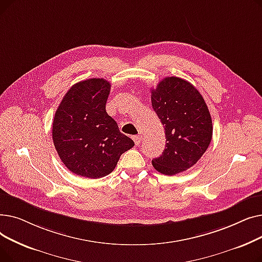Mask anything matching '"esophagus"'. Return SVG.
<instances>
[{
	"label": "esophagus",
	"instance_id": "1",
	"mask_svg": "<svg viewBox=\"0 0 262 262\" xmlns=\"http://www.w3.org/2000/svg\"><path fill=\"white\" fill-rule=\"evenodd\" d=\"M133 139H134L136 145H139L141 143V141H142V136H135Z\"/></svg>",
	"mask_w": 262,
	"mask_h": 262
}]
</instances>
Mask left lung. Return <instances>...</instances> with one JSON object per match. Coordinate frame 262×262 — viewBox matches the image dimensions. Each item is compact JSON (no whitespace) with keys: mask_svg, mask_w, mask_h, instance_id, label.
I'll use <instances>...</instances> for the list:
<instances>
[{"mask_svg":"<svg viewBox=\"0 0 262 262\" xmlns=\"http://www.w3.org/2000/svg\"><path fill=\"white\" fill-rule=\"evenodd\" d=\"M152 106L166 132V148L153 167L164 175L186 171L200 160L212 138L211 116L202 94L189 81L166 77L152 89Z\"/></svg>","mask_w":262,"mask_h":262,"instance_id":"left-lung-1","label":"left lung"}]
</instances>
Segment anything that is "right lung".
Instances as JSON below:
<instances>
[{"instance_id": "obj_1", "label": "right lung", "mask_w": 262, "mask_h": 262, "mask_svg": "<svg viewBox=\"0 0 262 262\" xmlns=\"http://www.w3.org/2000/svg\"><path fill=\"white\" fill-rule=\"evenodd\" d=\"M110 82L89 78L68 90L53 121L52 137L59 158L72 173L100 178L112 173L120 156L135 143L106 113Z\"/></svg>"}]
</instances>
